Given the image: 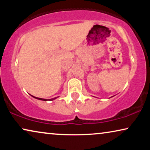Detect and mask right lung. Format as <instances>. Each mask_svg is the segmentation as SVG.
I'll return each mask as SVG.
<instances>
[{"label":"right lung","mask_w":150,"mask_h":150,"mask_svg":"<svg viewBox=\"0 0 150 150\" xmlns=\"http://www.w3.org/2000/svg\"><path fill=\"white\" fill-rule=\"evenodd\" d=\"M33 97L35 98H36V99H38V100H43V101H48V100H50V101H52V100H55V99H56V98H57V97H56V98H52V99L47 100V99H43V98H36V97H35V96H33Z\"/></svg>","instance_id":"add662e5"}]
</instances>
